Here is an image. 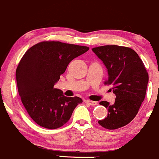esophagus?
<instances>
[{
    "instance_id": "1",
    "label": "esophagus",
    "mask_w": 159,
    "mask_h": 159,
    "mask_svg": "<svg viewBox=\"0 0 159 159\" xmlns=\"http://www.w3.org/2000/svg\"><path fill=\"white\" fill-rule=\"evenodd\" d=\"M85 103H86L87 104L91 105V106H95V105L98 104L97 102H95V101H90V100H86V101H85Z\"/></svg>"
}]
</instances>
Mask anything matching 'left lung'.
<instances>
[{
    "label": "left lung",
    "instance_id": "8db88e82",
    "mask_svg": "<svg viewBox=\"0 0 159 159\" xmlns=\"http://www.w3.org/2000/svg\"><path fill=\"white\" fill-rule=\"evenodd\" d=\"M107 70L105 84L112 85L115 103L101 101L108 110L105 119L99 120L101 126L117 129L131 122L138 113L147 92L149 75L142 60L132 49L116 45L92 49Z\"/></svg>",
    "mask_w": 159,
    "mask_h": 159
}]
</instances>
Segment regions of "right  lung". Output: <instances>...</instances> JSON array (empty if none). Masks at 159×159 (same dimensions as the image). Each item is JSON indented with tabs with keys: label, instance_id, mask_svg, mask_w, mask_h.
I'll use <instances>...</instances> for the list:
<instances>
[{
	"label": "right lung",
	"instance_id": "obj_1",
	"mask_svg": "<svg viewBox=\"0 0 159 159\" xmlns=\"http://www.w3.org/2000/svg\"><path fill=\"white\" fill-rule=\"evenodd\" d=\"M89 49L59 41H44L23 56L16 72L18 91L28 113L41 127H61L83 102L79 97H66L54 85L71 61Z\"/></svg>",
	"mask_w": 159,
	"mask_h": 159
}]
</instances>
